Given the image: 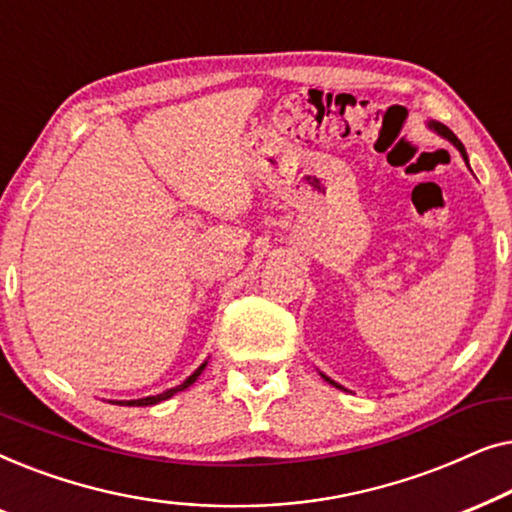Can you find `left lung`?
<instances>
[{"label": "left lung", "mask_w": 512, "mask_h": 512, "mask_svg": "<svg viewBox=\"0 0 512 512\" xmlns=\"http://www.w3.org/2000/svg\"><path fill=\"white\" fill-rule=\"evenodd\" d=\"M431 128H433V130H436V132H438V135H443V137H447V139H450V142H452L454 146H457V149L461 151V156H464V160H466V163H468V158H466V149H464V144H461V142H459V139H457V135H454V132H452L450 128H445V125H443V123H431ZM326 380H328V377H326ZM328 382H331V384H335L333 380H328ZM335 387H338V384H335Z\"/></svg>", "instance_id": "obj_1"}]
</instances>
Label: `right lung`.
I'll use <instances>...</instances> for the list:
<instances>
[{
  "instance_id": "add662e5",
  "label": "right lung",
  "mask_w": 512,
  "mask_h": 512,
  "mask_svg": "<svg viewBox=\"0 0 512 512\" xmlns=\"http://www.w3.org/2000/svg\"><path fill=\"white\" fill-rule=\"evenodd\" d=\"M205 366L207 363H202V366L195 370V373L188 377V380L184 382V384H179V387H174V389H167L165 394H158V396H146V398H137V401H121V405H156V403H160V401H165V398H170V396H174L177 394V391H181V389H186V387H191V384L198 380V375L202 373V370H205Z\"/></svg>"
}]
</instances>
